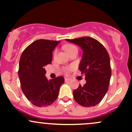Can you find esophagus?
<instances>
[{
	"label": "esophagus",
	"instance_id": "obj_1",
	"mask_svg": "<svg viewBox=\"0 0 132 132\" xmlns=\"http://www.w3.org/2000/svg\"><path fill=\"white\" fill-rule=\"evenodd\" d=\"M64 80H65V82H67V81H71V79L69 78H67V77H66V78H64Z\"/></svg>",
	"mask_w": 132,
	"mask_h": 132
}]
</instances>
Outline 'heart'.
I'll return each instance as SVG.
<instances>
[{
	"instance_id": "heart-1",
	"label": "heart",
	"mask_w": 132,
	"mask_h": 132,
	"mask_svg": "<svg viewBox=\"0 0 132 132\" xmlns=\"http://www.w3.org/2000/svg\"><path fill=\"white\" fill-rule=\"evenodd\" d=\"M64 49L69 54H70L71 53H72V51H78V48H77L76 46L73 45V44L71 43L66 44V45H64ZM56 53V51L55 50L54 52V56H55ZM75 66H74V65H70V66H67V67L63 68V69H62V71H63V72H64L65 73H69V72H70L72 69H75Z\"/></svg>"
}]
</instances>
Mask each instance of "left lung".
<instances>
[{"instance_id": "obj_1", "label": "left lung", "mask_w": 132, "mask_h": 132, "mask_svg": "<svg viewBox=\"0 0 132 132\" xmlns=\"http://www.w3.org/2000/svg\"><path fill=\"white\" fill-rule=\"evenodd\" d=\"M66 40L78 45L83 51L79 69L85 75L86 83L80 84L74 90L75 100L83 107L96 105L104 98L109 86L112 72L108 52L99 41L91 37Z\"/></svg>"}]
</instances>
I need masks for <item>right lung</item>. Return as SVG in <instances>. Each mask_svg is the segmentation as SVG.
<instances>
[{"mask_svg": "<svg viewBox=\"0 0 132 132\" xmlns=\"http://www.w3.org/2000/svg\"><path fill=\"white\" fill-rule=\"evenodd\" d=\"M60 41L38 40L23 51L19 62L21 88L27 99L39 107L50 105L56 100L63 76L48 81L45 66L51 63L52 52Z\"/></svg>", "mask_w": 132, "mask_h": 132, "instance_id": "add662e5", "label": "right lung"}]
</instances>
